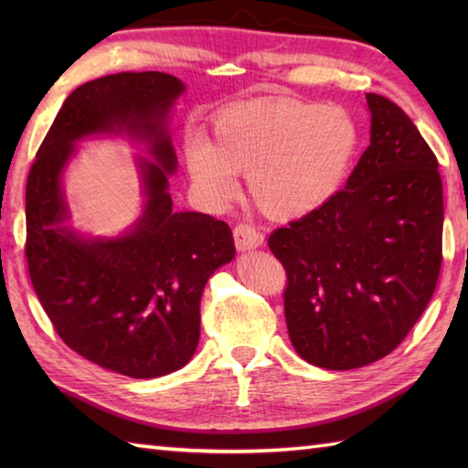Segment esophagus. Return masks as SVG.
Segmentation results:
<instances>
[{
	"label": "esophagus",
	"instance_id": "esophagus-1",
	"mask_svg": "<svg viewBox=\"0 0 468 468\" xmlns=\"http://www.w3.org/2000/svg\"><path fill=\"white\" fill-rule=\"evenodd\" d=\"M233 237H235V245L237 250L239 251H251V250H257L263 243V235L257 231L255 227L251 225H237L233 229Z\"/></svg>",
	"mask_w": 468,
	"mask_h": 468
}]
</instances>
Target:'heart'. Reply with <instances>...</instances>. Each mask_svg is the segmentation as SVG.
Listing matches in <instances>:
<instances>
[{"mask_svg":"<svg viewBox=\"0 0 468 468\" xmlns=\"http://www.w3.org/2000/svg\"><path fill=\"white\" fill-rule=\"evenodd\" d=\"M360 143L354 116L342 106L257 98L213 118V143H186L193 183L221 201L237 175H250L253 205L273 221H295L320 208L342 185Z\"/></svg>","mask_w":468,"mask_h":468,"instance_id":"1","label":"heart"}]
</instances>
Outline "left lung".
<instances>
[{
  "instance_id": "left-lung-1",
  "label": "left lung",
  "mask_w": 468,
  "mask_h": 468,
  "mask_svg": "<svg viewBox=\"0 0 468 468\" xmlns=\"http://www.w3.org/2000/svg\"><path fill=\"white\" fill-rule=\"evenodd\" d=\"M370 146L342 191L270 235L287 273L290 340L305 362L354 370L390 354L419 322L442 261V181L400 106L366 94Z\"/></svg>"
}]
</instances>
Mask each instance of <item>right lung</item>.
<instances>
[{
  "mask_svg": "<svg viewBox=\"0 0 468 468\" xmlns=\"http://www.w3.org/2000/svg\"><path fill=\"white\" fill-rule=\"evenodd\" d=\"M185 92L163 72H121L78 86L59 108L26 185V257L39 303L68 347L131 378L166 376L191 360L208 277L235 257L225 221L173 211L176 154L166 131ZM126 132L149 144L139 159L144 215L118 238H84L65 225L61 175L80 137Z\"/></svg>",
  "mask_w": 468,
  "mask_h": 468,
  "instance_id": "add662e5",
  "label": "right lung"
}]
</instances>
